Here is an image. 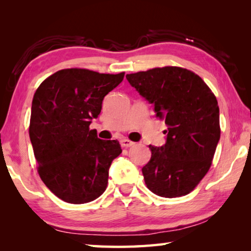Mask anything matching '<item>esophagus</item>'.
I'll list each match as a JSON object with an SVG mask.
<instances>
[{"label": "esophagus", "instance_id": "1", "mask_svg": "<svg viewBox=\"0 0 251 251\" xmlns=\"http://www.w3.org/2000/svg\"><path fill=\"white\" fill-rule=\"evenodd\" d=\"M121 144H122V146L123 147H131L134 145V142H131V141H129V139H127V138H124V139H122V142H121Z\"/></svg>", "mask_w": 251, "mask_h": 251}]
</instances>
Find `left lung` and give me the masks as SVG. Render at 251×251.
Listing matches in <instances>:
<instances>
[{
  "instance_id": "left-lung-1",
  "label": "left lung",
  "mask_w": 251,
  "mask_h": 251,
  "mask_svg": "<svg viewBox=\"0 0 251 251\" xmlns=\"http://www.w3.org/2000/svg\"><path fill=\"white\" fill-rule=\"evenodd\" d=\"M156 116L167 125L166 143L150 145L142 172L147 188L160 197L189 194L209 171L220 138L219 107L214 93L194 72L177 66L127 74Z\"/></svg>"
}]
</instances>
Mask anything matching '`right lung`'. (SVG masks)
<instances>
[{
	"label": "right lung",
	"mask_w": 251,
	"mask_h": 251,
	"mask_svg": "<svg viewBox=\"0 0 251 251\" xmlns=\"http://www.w3.org/2000/svg\"><path fill=\"white\" fill-rule=\"evenodd\" d=\"M124 75L61 70L34 94L28 133L37 172L62 201L90 202L107 187L110 164L122 148L117 141L100 139L90 125L100 115L104 97Z\"/></svg>",
	"instance_id": "1"
}]
</instances>
